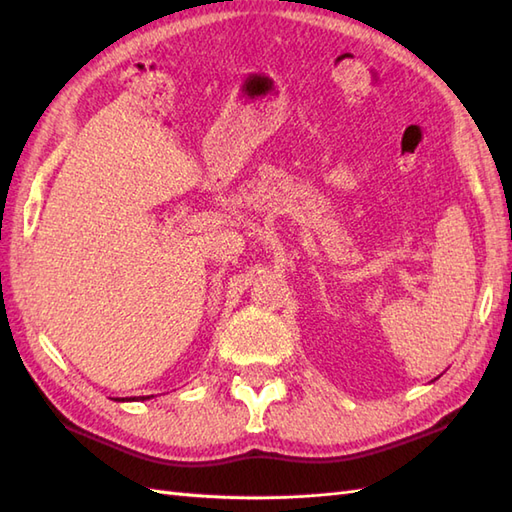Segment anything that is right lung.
<instances>
[{"instance_id": "obj_1", "label": "right lung", "mask_w": 512, "mask_h": 512, "mask_svg": "<svg viewBox=\"0 0 512 512\" xmlns=\"http://www.w3.org/2000/svg\"><path fill=\"white\" fill-rule=\"evenodd\" d=\"M149 396H138V398H129V400H147ZM123 400H127V398H123Z\"/></svg>"}]
</instances>
